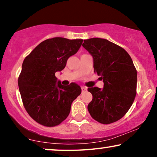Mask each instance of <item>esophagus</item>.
<instances>
[{"instance_id":"obj_1","label":"esophagus","mask_w":157,"mask_h":157,"mask_svg":"<svg viewBox=\"0 0 157 157\" xmlns=\"http://www.w3.org/2000/svg\"><path fill=\"white\" fill-rule=\"evenodd\" d=\"M81 89H82V92H85V91H87V88L86 87H82Z\"/></svg>"}]
</instances>
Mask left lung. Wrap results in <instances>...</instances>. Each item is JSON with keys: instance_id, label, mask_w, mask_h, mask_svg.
<instances>
[{"instance_id": "1", "label": "left lung", "mask_w": 157, "mask_h": 157, "mask_svg": "<svg viewBox=\"0 0 157 157\" xmlns=\"http://www.w3.org/2000/svg\"><path fill=\"white\" fill-rule=\"evenodd\" d=\"M82 46L92 56L94 69L104 82L102 89L89 87L92 100L88 105L91 117L102 124L120 120L128 112L136 94L137 72L130 55L108 40H84Z\"/></svg>"}]
</instances>
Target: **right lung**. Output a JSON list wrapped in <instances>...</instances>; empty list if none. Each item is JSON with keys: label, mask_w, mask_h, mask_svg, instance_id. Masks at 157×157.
<instances>
[{"label": "right lung", "mask_w": 157, "mask_h": 157, "mask_svg": "<svg viewBox=\"0 0 157 157\" xmlns=\"http://www.w3.org/2000/svg\"><path fill=\"white\" fill-rule=\"evenodd\" d=\"M83 40L53 37L43 41L23 60L18 77L25 109L40 125L53 127L67 118L71 103L81 94L75 82L63 86L55 73L65 68Z\"/></svg>", "instance_id": "right-lung-1"}]
</instances>
